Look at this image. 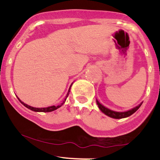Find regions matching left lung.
<instances>
[{
  "mask_svg": "<svg viewBox=\"0 0 160 160\" xmlns=\"http://www.w3.org/2000/svg\"><path fill=\"white\" fill-rule=\"evenodd\" d=\"M96 102H97V104H98L99 109L103 112L104 114H106L107 116H108V117H112V118H114V119H122V118H125V117H129V116L133 114L135 111H138V108H140L141 105V104H140L138 106L134 108L133 109L130 110V111H126V112H116V111H111V110L108 109V108H107L104 107L102 104H101L100 103H99L98 100L96 101Z\"/></svg>",
  "mask_w": 160,
  "mask_h": 160,
  "instance_id": "obj_1",
  "label": "left lung"
}]
</instances>
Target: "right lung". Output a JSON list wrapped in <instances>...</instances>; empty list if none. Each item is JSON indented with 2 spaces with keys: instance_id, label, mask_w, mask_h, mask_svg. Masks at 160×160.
<instances>
[{
  "instance_id": "add662e5",
  "label": "right lung",
  "mask_w": 160,
  "mask_h": 160,
  "mask_svg": "<svg viewBox=\"0 0 160 160\" xmlns=\"http://www.w3.org/2000/svg\"><path fill=\"white\" fill-rule=\"evenodd\" d=\"M70 89H71V86H70V88H69V89H68V92L67 95H66V97H65V101H64L63 103H62V104H61V105H58V106H50V107H48V108H33V107H32V106L28 105V104H25V103H24V102H22V101L20 100V99H19V100L20 101V102H21V103L24 106H25V107H26L27 108H28V109L32 110V111H36V112H51V111H55V110L58 109V108H59L61 107V106L62 105V104H63L64 103H65V102L66 98H68V95H69Z\"/></svg>"
}]
</instances>
